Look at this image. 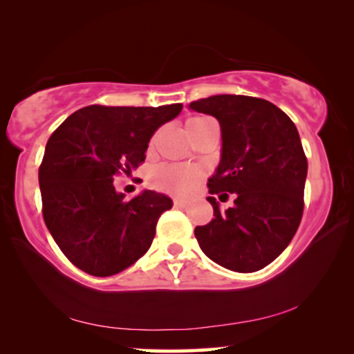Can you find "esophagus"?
<instances>
[{"label": "esophagus", "mask_w": 354, "mask_h": 354, "mask_svg": "<svg viewBox=\"0 0 354 354\" xmlns=\"http://www.w3.org/2000/svg\"><path fill=\"white\" fill-rule=\"evenodd\" d=\"M173 206H175L176 209H186V207H187V201L175 200V203H173Z\"/></svg>", "instance_id": "34e87169"}]
</instances>
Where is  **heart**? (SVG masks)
Returning a JSON list of instances; mask_svg holds the SVG:
<instances>
[{
    "label": "heart",
    "instance_id": "obj_1",
    "mask_svg": "<svg viewBox=\"0 0 354 354\" xmlns=\"http://www.w3.org/2000/svg\"><path fill=\"white\" fill-rule=\"evenodd\" d=\"M209 118L206 116H195L190 118L186 122V129L190 126L200 124ZM201 178V173L194 167L187 165H162L154 170L153 176H151V183L153 186L164 190V192L173 194V195H181L186 197L197 186Z\"/></svg>",
    "mask_w": 354,
    "mask_h": 354
}]
</instances>
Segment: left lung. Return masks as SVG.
<instances>
[{"mask_svg":"<svg viewBox=\"0 0 354 354\" xmlns=\"http://www.w3.org/2000/svg\"><path fill=\"white\" fill-rule=\"evenodd\" d=\"M189 109L221 124L222 156L207 181L209 194H234L225 211L207 197L214 218L195 228V238L217 265L255 272L287 249L301 223L307 157L298 129L279 106L258 97L218 94Z\"/></svg>","mask_w":354,"mask_h":354,"instance_id":"1","label":"left lung"}]
</instances>
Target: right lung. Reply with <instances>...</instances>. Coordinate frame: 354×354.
Returning a JSON list of instances; mask_svg holds the SVG:
<instances>
[{"instance_id": "add662e5", "label": "right lung", "mask_w": 354, "mask_h": 354, "mask_svg": "<svg viewBox=\"0 0 354 354\" xmlns=\"http://www.w3.org/2000/svg\"><path fill=\"white\" fill-rule=\"evenodd\" d=\"M181 110L183 104L89 105L48 138L39 167L42 214L72 265L109 277L147 254L157 221L173 201L154 190L127 201L115 190L113 179L143 164L153 133Z\"/></svg>"}]
</instances>
